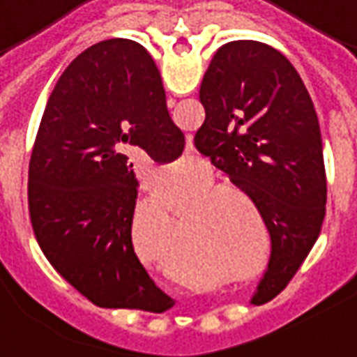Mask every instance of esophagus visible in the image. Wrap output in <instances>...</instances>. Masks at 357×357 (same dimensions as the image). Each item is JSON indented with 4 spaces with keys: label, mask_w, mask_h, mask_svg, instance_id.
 I'll list each match as a JSON object with an SVG mask.
<instances>
[{
    "label": "esophagus",
    "mask_w": 357,
    "mask_h": 357,
    "mask_svg": "<svg viewBox=\"0 0 357 357\" xmlns=\"http://www.w3.org/2000/svg\"><path fill=\"white\" fill-rule=\"evenodd\" d=\"M167 103H169V107H174V100H169Z\"/></svg>",
    "instance_id": "obj_1"
}]
</instances>
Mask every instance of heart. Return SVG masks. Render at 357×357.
Segmentation results:
<instances>
[{
  "instance_id": "1",
  "label": "heart",
  "mask_w": 357,
  "mask_h": 357,
  "mask_svg": "<svg viewBox=\"0 0 357 357\" xmlns=\"http://www.w3.org/2000/svg\"><path fill=\"white\" fill-rule=\"evenodd\" d=\"M213 181L207 178L196 186L206 188ZM190 188H184L178 194V199L186 196ZM227 194L223 188H209V190L190 194L178 207V217H185L183 231H178V242L186 248L198 250L215 264L229 269H242L252 261V240L244 229V219L238 213L231 199H221ZM151 204L159 215L171 213L176 204V190L171 184H159L151 190Z\"/></svg>"
}]
</instances>
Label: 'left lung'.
I'll use <instances>...</instances> for the list:
<instances>
[{
	"label": "left lung",
	"instance_id": "obj_1",
	"mask_svg": "<svg viewBox=\"0 0 357 357\" xmlns=\"http://www.w3.org/2000/svg\"><path fill=\"white\" fill-rule=\"evenodd\" d=\"M199 102L206 121L196 148L252 198L271 234V259L252 298L261 305L290 282L323 227L327 176L317 113L292 63L254 40L215 52Z\"/></svg>",
	"mask_w": 357,
	"mask_h": 357
}]
</instances>
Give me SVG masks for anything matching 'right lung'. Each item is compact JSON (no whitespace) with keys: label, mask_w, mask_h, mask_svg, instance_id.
Returning a JSON list of instances; mask_svg holds the SVG:
<instances>
[{"label":"right lung","mask_w":357,"mask_h":357,"mask_svg":"<svg viewBox=\"0 0 357 357\" xmlns=\"http://www.w3.org/2000/svg\"><path fill=\"white\" fill-rule=\"evenodd\" d=\"M184 134L142 45L111 38L73 59L45 103L29 167L32 229L53 269L100 307L174 304L132 246L138 155L169 163Z\"/></svg>","instance_id":"add662e5"}]
</instances>
